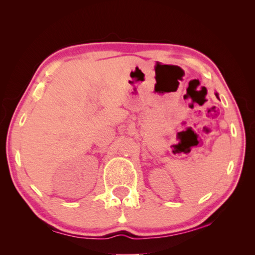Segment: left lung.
Wrapping results in <instances>:
<instances>
[{"instance_id": "left-lung-1", "label": "left lung", "mask_w": 255, "mask_h": 255, "mask_svg": "<svg viewBox=\"0 0 255 255\" xmlns=\"http://www.w3.org/2000/svg\"><path fill=\"white\" fill-rule=\"evenodd\" d=\"M216 96H217V97H218V93H216Z\"/></svg>"}]
</instances>
